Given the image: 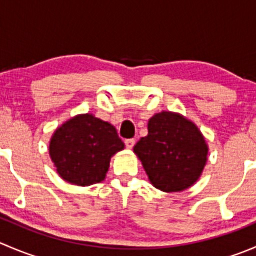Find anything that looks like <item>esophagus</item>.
I'll list each match as a JSON object with an SVG mask.
<instances>
[{
    "label": "esophagus",
    "instance_id": "34e87169",
    "mask_svg": "<svg viewBox=\"0 0 256 256\" xmlns=\"http://www.w3.org/2000/svg\"><path fill=\"white\" fill-rule=\"evenodd\" d=\"M125 144L128 148H132L134 144H135V140L134 138H128V140H125Z\"/></svg>",
    "mask_w": 256,
    "mask_h": 256
}]
</instances>
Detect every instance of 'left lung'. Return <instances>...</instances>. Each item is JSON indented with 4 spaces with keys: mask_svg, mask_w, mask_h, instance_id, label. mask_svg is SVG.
Masks as SVG:
<instances>
[{
    "mask_svg": "<svg viewBox=\"0 0 256 256\" xmlns=\"http://www.w3.org/2000/svg\"><path fill=\"white\" fill-rule=\"evenodd\" d=\"M147 128L134 152L154 187L180 192L194 184L208 156V144L196 124L180 114L161 112L150 118Z\"/></svg>",
    "mask_w": 256,
    "mask_h": 256,
    "instance_id": "obj_1",
    "label": "left lung"
}]
</instances>
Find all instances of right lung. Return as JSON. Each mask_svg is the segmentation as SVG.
<instances>
[{
    "label": "right lung",
    "instance_id": "right-lung-1",
    "mask_svg": "<svg viewBox=\"0 0 256 256\" xmlns=\"http://www.w3.org/2000/svg\"><path fill=\"white\" fill-rule=\"evenodd\" d=\"M124 147L112 124L92 114H82L54 131L49 156L64 180L90 186L105 180L110 158Z\"/></svg>",
    "mask_w": 256,
    "mask_h": 256
}]
</instances>
